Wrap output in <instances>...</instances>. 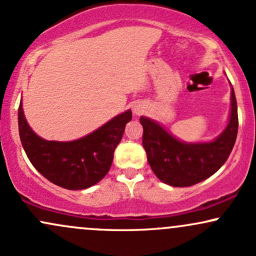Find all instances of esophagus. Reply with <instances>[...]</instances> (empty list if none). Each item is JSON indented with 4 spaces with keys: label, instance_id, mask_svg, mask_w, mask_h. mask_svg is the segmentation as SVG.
I'll return each instance as SVG.
<instances>
[{
    "label": "esophagus",
    "instance_id": "esophagus-1",
    "mask_svg": "<svg viewBox=\"0 0 256 256\" xmlns=\"http://www.w3.org/2000/svg\"><path fill=\"white\" fill-rule=\"evenodd\" d=\"M142 112H143V107H140V106H136V107L134 108V113L136 114V116H140Z\"/></svg>",
    "mask_w": 256,
    "mask_h": 256
}]
</instances>
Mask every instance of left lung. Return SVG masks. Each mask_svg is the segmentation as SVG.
I'll list each match as a JSON object with an SVG mask.
<instances>
[{
    "instance_id": "obj_1",
    "label": "left lung",
    "mask_w": 256,
    "mask_h": 256,
    "mask_svg": "<svg viewBox=\"0 0 256 256\" xmlns=\"http://www.w3.org/2000/svg\"><path fill=\"white\" fill-rule=\"evenodd\" d=\"M230 100L228 125L218 137L210 142H184L155 120L140 116L146 158L161 182L171 186H192L210 178L224 165L238 131L237 102L232 85Z\"/></svg>"
}]
</instances>
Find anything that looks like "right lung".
<instances>
[{"instance_id":"right-lung-1","label":"right lung","mask_w":256,"mask_h":256,"mask_svg":"<svg viewBox=\"0 0 256 256\" xmlns=\"http://www.w3.org/2000/svg\"><path fill=\"white\" fill-rule=\"evenodd\" d=\"M131 119L128 110L79 140L58 142L34 134L25 118L22 101L18 112L20 140L28 160L43 177L68 190L88 189L107 174Z\"/></svg>"}]
</instances>
